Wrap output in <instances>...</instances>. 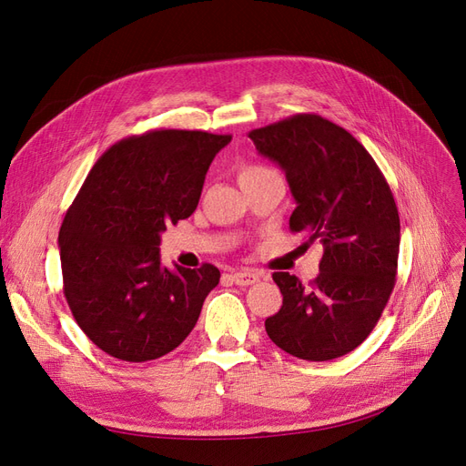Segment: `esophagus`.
Masks as SVG:
<instances>
[{"instance_id":"esophagus-1","label":"esophagus","mask_w":466,"mask_h":466,"mask_svg":"<svg viewBox=\"0 0 466 466\" xmlns=\"http://www.w3.org/2000/svg\"><path fill=\"white\" fill-rule=\"evenodd\" d=\"M233 281L240 287H248V285H254L259 281V273L256 271H237L231 275Z\"/></svg>"}]
</instances>
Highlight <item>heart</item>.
<instances>
[{"instance_id": "obj_1", "label": "heart", "mask_w": 466, "mask_h": 466, "mask_svg": "<svg viewBox=\"0 0 466 466\" xmlns=\"http://www.w3.org/2000/svg\"><path fill=\"white\" fill-rule=\"evenodd\" d=\"M269 176H277V172H273L271 168H268V166H262V164H247L238 170V183H248V181L264 179Z\"/></svg>"}]
</instances>
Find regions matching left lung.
<instances>
[{
    "label": "left lung",
    "instance_id": "left-lung-1",
    "mask_svg": "<svg viewBox=\"0 0 466 466\" xmlns=\"http://www.w3.org/2000/svg\"><path fill=\"white\" fill-rule=\"evenodd\" d=\"M248 137L285 170L296 200L290 231L323 245L309 287L290 273H273L283 306L266 319L268 337L308 361L346 356L375 329L396 285L394 195L367 148L319 115H294Z\"/></svg>",
    "mask_w": 466,
    "mask_h": 466
}]
</instances>
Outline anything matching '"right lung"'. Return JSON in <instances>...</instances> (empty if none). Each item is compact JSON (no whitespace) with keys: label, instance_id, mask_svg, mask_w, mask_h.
<instances>
[{"label":"right lung","instance_id":"right-lung-1","mask_svg":"<svg viewBox=\"0 0 466 466\" xmlns=\"http://www.w3.org/2000/svg\"><path fill=\"white\" fill-rule=\"evenodd\" d=\"M231 141L200 129H151L96 162L59 231L63 290L86 337L141 363L176 350L197 325L219 269L160 262V233L189 218L214 157Z\"/></svg>","mask_w":466,"mask_h":466}]
</instances>
